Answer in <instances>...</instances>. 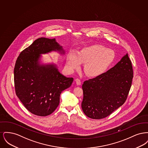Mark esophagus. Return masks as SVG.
I'll use <instances>...</instances> for the list:
<instances>
[{"label":"esophagus","instance_id":"esophagus-1","mask_svg":"<svg viewBox=\"0 0 148 148\" xmlns=\"http://www.w3.org/2000/svg\"><path fill=\"white\" fill-rule=\"evenodd\" d=\"M75 82H76L77 84L78 85H80L81 84V83H82L81 80L79 79H78V78L75 79Z\"/></svg>","mask_w":148,"mask_h":148}]
</instances>
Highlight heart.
Segmentation results:
<instances>
[{
    "label": "heart",
    "instance_id": "b5f03b06",
    "mask_svg": "<svg viewBox=\"0 0 148 148\" xmlns=\"http://www.w3.org/2000/svg\"><path fill=\"white\" fill-rule=\"evenodd\" d=\"M114 58L113 50L101 45L94 44L83 48L77 54L74 51H71L66 63L68 68L71 71L79 69L81 64H85V74L90 77H97L108 69Z\"/></svg>",
    "mask_w": 148,
    "mask_h": 148
}]
</instances>
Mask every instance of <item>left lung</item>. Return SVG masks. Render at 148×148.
I'll return each instance as SVG.
<instances>
[{
    "instance_id": "left-lung-1",
    "label": "left lung",
    "mask_w": 148,
    "mask_h": 148,
    "mask_svg": "<svg viewBox=\"0 0 148 148\" xmlns=\"http://www.w3.org/2000/svg\"><path fill=\"white\" fill-rule=\"evenodd\" d=\"M133 77L132 62L127 54L114 67L82 85V110L89 118L109 116L127 100Z\"/></svg>"
}]
</instances>
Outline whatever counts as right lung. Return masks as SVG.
Returning a JSON list of instances; mask_svg holds the SVG:
<instances>
[{"mask_svg":"<svg viewBox=\"0 0 148 148\" xmlns=\"http://www.w3.org/2000/svg\"><path fill=\"white\" fill-rule=\"evenodd\" d=\"M52 51L65 54L55 38H38L21 51L14 67L16 95L28 111L38 116L53 113L59 104L61 92L74 80L62 75L56 64H40V54Z\"/></svg>","mask_w":148,"mask_h":148,"instance_id":"right-lung-1","label":"right lung"}]
</instances>
